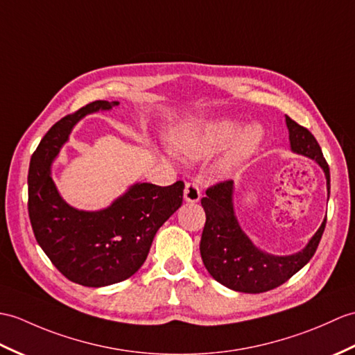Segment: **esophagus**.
<instances>
[{"mask_svg":"<svg viewBox=\"0 0 355 355\" xmlns=\"http://www.w3.org/2000/svg\"><path fill=\"white\" fill-rule=\"evenodd\" d=\"M184 200L187 202H198L201 200V189L200 184L195 181H189L184 187Z\"/></svg>","mask_w":355,"mask_h":355,"instance_id":"1","label":"esophagus"}]
</instances>
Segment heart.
I'll use <instances>...</instances> for the list:
<instances>
[{
  "instance_id": "obj_1",
  "label": "heart",
  "mask_w": 355,
  "mask_h": 355,
  "mask_svg": "<svg viewBox=\"0 0 355 355\" xmlns=\"http://www.w3.org/2000/svg\"><path fill=\"white\" fill-rule=\"evenodd\" d=\"M237 133L236 122L228 119L216 121H189L178 125L171 135V142L175 150L192 159H201L219 151ZM261 130L251 125L239 136L233 148L227 154L224 166H233L245 157L260 142Z\"/></svg>"
}]
</instances>
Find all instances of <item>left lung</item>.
<instances>
[{
	"label": "left lung",
	"mask_w": 355,
	"mask_h": 355,
	"mask_svg": "<svg viewBox=\"0 0 355 355\" xmlns=\"http://www.w3.org/2000/svg\"><path fill=\"white\" fill-rule=\"evenodd\" d=\"M292 151L310 157L325 172L329 195V168L322 150L310 131L286 116ZM201 200L205 211L200 251L209 274L228 289L243 293H261L275 289L304 268L315 255L324 234L327 218L306 248L292 255H272L260 251L250 241L233 209V180L210 186Z\"/></svg>",
	"instance_id": "obj_1"
}]
</instances>
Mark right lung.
Listing matches in <instances>:
<instances>
[{"mask_svg": "<svg viewBox=\"0 0 355 355\" xmlns=\"http://www.w3.org/2000/svg\"><path fill=\"white\" fill-rule=\"evenodd\" d=\"M118 104L94 101L55 122L28 169V216L36 241L66 278L86 287L110 286L136 274L157 230L183 204V181L164 187L137 183L100 211L77 210L62 200L51 163L72 127L86 114Z\"/></svg>", "mask_w": 355, "mask_h": 355, "instance_id": "1", "label": "right lung"}]
</instances>
